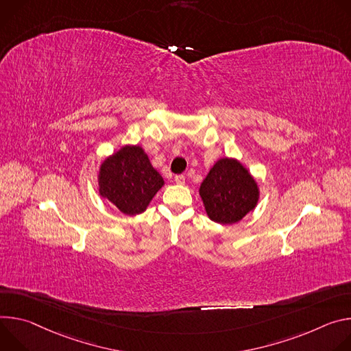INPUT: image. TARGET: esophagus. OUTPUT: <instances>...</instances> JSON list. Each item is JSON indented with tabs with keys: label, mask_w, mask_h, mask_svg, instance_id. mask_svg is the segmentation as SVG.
I'll list each match as a JSON object with an SVG mask.
<instances>
[{
	"label": "esophagus",
	"mask_w": 351,
	"mask_h": 351,
	"mask_svg": "<svg viewBox=\"0 0 351 351\" xmlns=\"http://www.w3.org/2000/svg\"><path fill=\"white\" fill-rule=\"evenodd\" d=\"M174 181H176L177 184L182 185V184H185V176H184V174H178V176L174 177Z\"/></svg>",
	"instance_id": "1"
}]
</instances>
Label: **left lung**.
Listing matches in <instances>:
<instances>
[{"mask_svg":"<svg viewBox=\"0 0 351 351\" xmlns=\"http://www.w3.org/2000/svg\"><path fill=\"white\" fill-rule=\"evenodd\" d=\"M208 216L221 224L240 221L258 202L255 180L243 165L234 159H220L201 184Z\"/></svg>","mask_w":351,"mask_h":351,"instance_id":"obj_1","label":"left lung"}]
</instances>
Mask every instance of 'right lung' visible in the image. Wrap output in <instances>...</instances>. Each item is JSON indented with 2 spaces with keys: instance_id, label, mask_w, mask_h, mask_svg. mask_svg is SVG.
Here are the masks:
<instances>
[{
  "instance_id": "add662e5",
  "label": "right lung",
  "mask_w": 351,
  "mask_h": 351,
  "mask_svg": "<svg viewBox=\"0 0 351 351\" xmlns=\"http://www.w3.org/2000/svg\"><path fill=\"white\" fill-rule=\"evenodd\" d=\"M100 195L125 215L142 213L165 181L139 146H124L108 158L99 174Z\"/></svg>"
}]
</instances>
